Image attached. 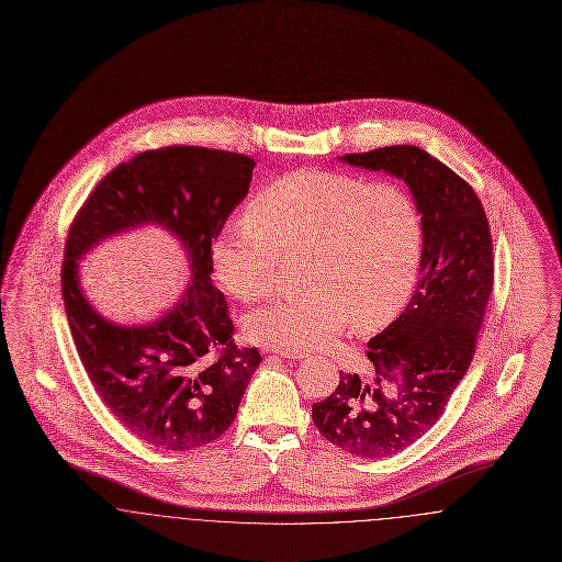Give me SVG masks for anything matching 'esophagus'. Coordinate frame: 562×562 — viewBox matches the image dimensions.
<instances>
[{"mask_svg":"<svg viewBox=\"0 0 562 562\" xmlns=\"http://www.w3.org/2000/svg\"><path fill=\"white\" fill-rule=\"evenodd\" d=\"M266 353H278V356H282L286 360H301V358H305L303 351H284V349H266Z\"/></svg>","mask_w":562,"mask_h":562,"instance_id":"34e87169","label":"esophagus"}]
</instances>
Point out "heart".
<instances>
[{
    "mask_svg": "<svg viewBox=\"0 0 562 562\" xmlns=\"http://www.w3.org/2000/svg\"><path fill=\"white\" fill-rule=\"evenodd\" d=\"M303 252L299 293L282 294L246 321L255 344L307 351L330 344L349 321L374 330L413 293L424 257L417 202L396 183L337 170H294L261 189L246 216L213 244V269L240 301L276 289L280 257Z\"/></svg>",
    "mask_w": 562,
    "mask_h": 562,
    "instance_id": "heart-1",
    "label": "heart"
}]
</instances>
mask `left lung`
<instances>
[{
	"label": "left lung",
	"instance_id": "left-lung-1",
	"mask_svg": "<svg viewBox=\"0 0 562 562\" xmlns=\"http://www.w3.org/2000/svg\"><path fill=\"white\" fill-rule=\"evenodd\" d=\"M385 170L413 191L424 221L417 291L369 341L371 376L339 374L337 390L312 406L322 436L346 453H401L442 415L474 358L493 289V240L476 191L415 145L341 158Z\"/></svg>",
	"mask_w": 562,
	"mask_h": 562
}]
</instances>
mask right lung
<instances>
[{"label":"right lung","mask_w":562,"mask_h":562,"mask_svg":"<svg viewBox=\"0 0 562 562\" xmlns=\"http://www.w3.org/2000/svg\"><path fill=\"white\" fill-rule=\"evenodd\" d=\"M255 160L241 154L172 145L115 166L83 202L65 244L60 286L83 371L111 415L161 451L200 449L238 415L261 356L238 348L227 301L213 286V241L248 193ZM145 222L187 248L189 291L161 319L120 327L80 293L77 261L99 240Z\"/></svg>","instance_id":"1"}]
</instances>
